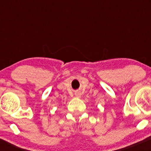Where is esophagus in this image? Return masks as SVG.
<instances>
[{
    "label": "esophagus",
    "instance_id": "1",
    "mask_svg": "<svg viewBox=\"0 0 151 151\" xmlns=\"http://www.w3.org/2000/svg\"><path fill=\"white\" fill-rule=\"evenodd\" d=\"M75 96L77 97V98H80V97H81V93L78 92V91H77V92H76L75 93Z\"/></svg>",
    "mask_w": 151,
    "mask_h": 151
}]
</instances>
